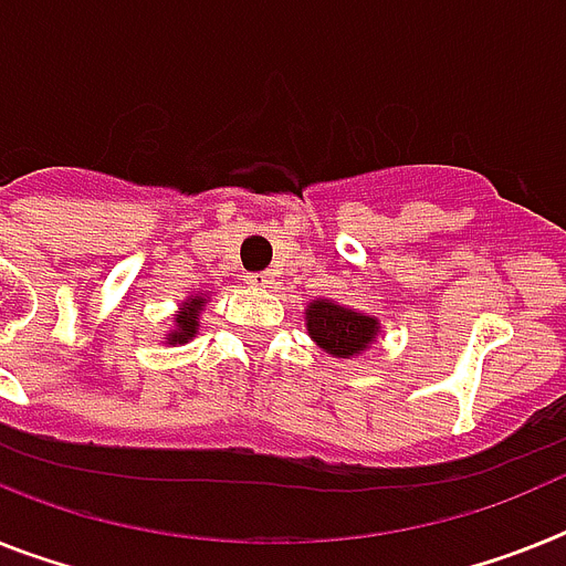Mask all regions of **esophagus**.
Masks as SVG:
<instances>
[{"mask_svg": "<svg viewBox=\"0 0 566 566\" xmlns=\"http://www.w3.org/2000/svg\"><path fill=\"white\" fill-rule=\"evenodd\" d=\"M244 282L250 284V287H255V291H264V287L273 284V273H247Z\"/></svg>", "mask_w": 566, "mask_h": 566, "instance_id": "obj_1", "label": "esophagus"}]
</instances>
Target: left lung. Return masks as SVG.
Returning a JSON list of instances; mask_svg holds the SVG:
<instances>
[{
    "mask_svg": "<svg viewBox=\"0 0 566 566\" xmlns=\"http://www.w3.org/2000/svg\"><path fill=\"white\" fill-rule=\"evenodd\" d=\"M305 322L311 339L322 350H327L331 356H342V359L363 354L377 339L379 331V322L374 316L336 305L331 298H313L305 311Z\"/></svg>",
    "mask_w": 566,
    "mask_h": 566,
    "instance_id": "left-lung-1",
    "label": "left lung"
}]
</instances>
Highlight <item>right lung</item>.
Wrapping results in <instances>:
<instances>
[{
	"label": "right lung",
	"mask_w": 566,
	"mask_h": 566,
	"mask_svg": "<svg viewBox=\"0 0 566 566\" xmlns=\"http://www.w3.org/2000/svg\"><path fill=\"white\" fill-rule=\"evenodd\" d=\"M203 305H207V293H195L175 313V327L166 334V345H184L198 334V316H201Z\"/></svg>",
	"instance_id": "1"
}]
</instances>
